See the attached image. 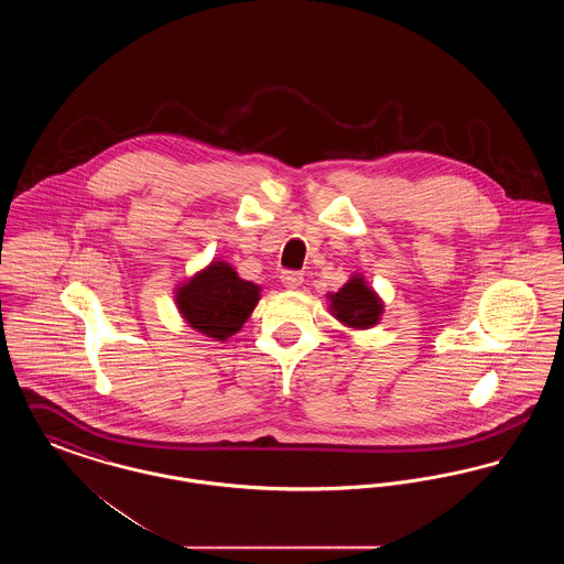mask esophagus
<instances>
[{"instance_id": "34e87169", "label": "esophagus", "mask_w": 564, "mask_h": 564, "mask_svg": "<svg viewBox=\"0 0 564 564\" xmlns=\"http://www.w3.org/2000/svg\"><path fill=\"white\" fill-rule=\"evenodd\" d=\"M304 276L302 272H295V270H283L281 272V283L288 288V290H297L302 285Z\"/></svg>"}]
</instances>
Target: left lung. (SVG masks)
Listing matches in <instances>:
<instances>
[{
	"instance_id": "obj_1",
	"label": "left lung",
	"mask_w": 564,
	"mask_h": 564,
	"mask_svg": "<svg viewBox=\"0 0 564 564\" xmlns=\"http://www.w3.org/2000/svg\"><path fill=\"white\" fill-rule=\"evenodd\" d=\"M327 297L332 315L347 327L368 329L376 325L382 315V300L376 295L372 288H368L361 274L350 276L349 283H345L336 294H329Z\"/></svg>"
}]
</instances>
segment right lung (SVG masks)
Wrapping results in <instances>:
<instances>
[{
  "label": "right lung",
  "mask_w": 564,
  "mask_h": 564,
  "mask_svg": "<svg viewBox=\"0 0 564 564\" xmlns=\"http://www.w3.org/2000/svg\"><path fill=\"white\" fill-rule=\"evenodd\" d=\"M258 300L260 285L245 281L228 262L217 260L175 292L177 308L189 327L221 343L241 329Z\"/></svg>",
  "instance_id": "1"
}]
</instances>
